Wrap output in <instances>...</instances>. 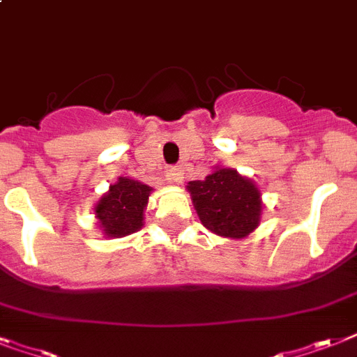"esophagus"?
I'll return each mask as SVG.
<instances>
[{
	"mask_svg": "<svg viewBox=\"0 0 357 357\" xmlns=\"http://www.w3.org/2000/svg\"><path fill=\"white\" fill-rule=\"evenodd\" d=\"M167 179L172 183H181L183 181V169L181 167H169L167 169Z\"/></svg>",
	"mask_w": 357,
	"mask_h": 357,
	"instance_id": "1",
	"label": "esophagus"
}]
</instances>
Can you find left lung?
Returning a JSON list of instances; mask_svg holds the SVG:
<instances>
[{
    "label": "left lung",
    "instance_id": "left-lung-1",
    "mask_svg": "<svg viewBox=\"0 0 357 357\" xmlns=\"http://www.w3.org/2000/svg\"><path fill=\"white\" fill-rule=\"evenodd\" d=\"M187 192L202 225L218 236L245 238L260 225L262 192L234 169L214 167L205 179L188 181Z\"/></svg>",
    "mask_w": 357,
    "mask_h": 357
}]
</instances>
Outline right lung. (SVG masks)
Segmentation results:
<instances>
[{
	"mask_svg": "<svg viewBox=\"0 0 357 357\" xmlns=\"http://www.w3.org/2000/svg\"><path fill=\"white\" fill-rule=\"evenodd\" d=\"M152 187L143 181L121 176L93 207L98 229L106 238H123L144 225V211Z\"/></svg>",
	"mask_w": 357,
	"mask_h": 357,
	"instance_id": "1",
	"label": "right lung"
}]
</instances>
